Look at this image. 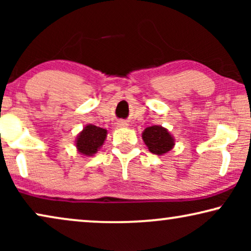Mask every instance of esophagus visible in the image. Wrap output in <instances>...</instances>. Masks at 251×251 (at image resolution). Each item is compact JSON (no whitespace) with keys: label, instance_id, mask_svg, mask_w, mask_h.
Instances as JSON below:
<instances>
[{"label":"esophagus","instance_id":"34e87169","mask_svg":"<svg viewBox=\"0 0 251 251\" xmlns=\"http://www.w3.org/2000/svg\"><path fill=\"white\" fill-rule=\"evenodd\" d=\"M118 126H128V123H126V122L125 121V120H119V121H118Z\"/></svg>","mask_w":251,"mask_h":251}]
</instances>
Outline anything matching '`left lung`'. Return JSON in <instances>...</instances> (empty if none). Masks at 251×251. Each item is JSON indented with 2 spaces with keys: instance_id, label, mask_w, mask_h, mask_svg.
<instances>
[{
  "instance_id": "1",
  "label": "left lung",
  "mask_w": 251,
  "mask_h": 251,
  "mask_svg": "<svg viewBox=\"0 0 251 251\" xmlns=\"http://www.w3.org/2000/svg\"><path fill=\"white\" fill-rule=\"evenodd\" d=\"M143 139L151 152L159 155L169 152L174 146L173 137L162 126H153L146 128L143 132Z\"/></svg>"
}]
</instances>
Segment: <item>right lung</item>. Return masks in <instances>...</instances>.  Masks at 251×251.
Returning <instances> with one entry per match:
<instances>
[{"mask_svg":"<svg viewBox=\"0 0 251 251\" xmlns=\"http://www.w3.org/2000/svg\"><path fill=\"white\" fill-rule=\"evenodd\" d=\"M106 133L107 131L105 129L99 128V126L91 125L85 126L76 140L78 152L84 154V155L95 154L104 143Z\"/></svg>","mask_w":251,"mask_h":251,"instance_id":"right-lung-1","label":"right lung"}]
</instances>
